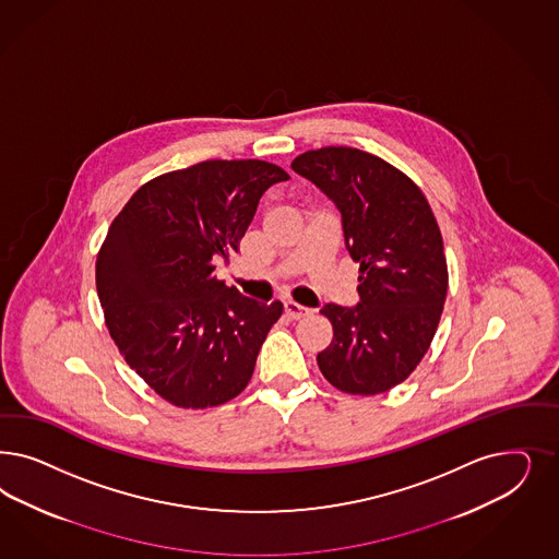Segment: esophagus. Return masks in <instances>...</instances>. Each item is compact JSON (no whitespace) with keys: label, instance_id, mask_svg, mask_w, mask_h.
Returning <instances> with one entry per match:
<instances>
[{"label":"esophagus","instance_id":"esophagus-1","mask_svg":"<svg viewBox=\"0 0 559 559\" xmlns=\"http://www.w3.org/2000/svg\"><path fill=\"white\" fill-rule=\"evenodd\" d=\"M284 310H286V317L292 319V321H300V319H305L307 314H310V308L300 307L296 302H286Z\"/></svg>","mask_w":559,"mask_h":559}]
</instances>
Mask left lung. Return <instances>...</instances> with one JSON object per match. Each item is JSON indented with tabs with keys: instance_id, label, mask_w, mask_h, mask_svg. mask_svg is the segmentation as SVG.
Segmentation results:
<instances>
[{
	"instance_id": "obj_1",
	"label": "left lung",
	"mask_w": 559,
	"mask_h": 559,
	"mask_svg": "<svg viewBox=\"0 0 559 559\" xmlns=\"http://www.w3.org/2000/svg\"><path fill=\"white\" fill-rule=\"evenodd\" d=\"M292 170L335 203L345 249L360 263V302L321 308L333 340L317 356L319 368L343 393H384L424 358L447 300V257L430 203L414 180L358 147L310 150Z\"/></svg>"
}]
</instances>
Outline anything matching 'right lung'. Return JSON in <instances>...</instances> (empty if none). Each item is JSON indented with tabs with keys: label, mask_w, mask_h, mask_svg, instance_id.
Segmentation results:
<instances>
[{
	"label": "right lung",
	"mask_w": 559,
	"mask_h": 559,
	"mask_svg": "<svg viewBox=\"0 0 559 559\" xmlns=\"http://www.w3.org/2000/svg\"><path fill=\"white\" fill-rule=\"evenodd\" d=\"M261 160H205L140 187L96 259L108 333L127 364L177 407L205 409L249 384L282 302L263 305L214 275L230 263L271 185Z\"/></svg>",
	"instance_id": "right-lung-1"
}]
</instances>
